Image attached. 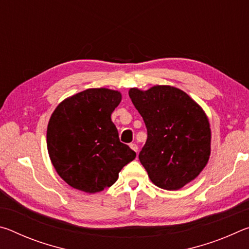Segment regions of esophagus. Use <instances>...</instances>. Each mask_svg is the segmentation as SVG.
Returning <instances> with one entry per match:
<instances>
[{
  "label": "esophagus",
  "instance_id": "1",
  "mask_svg": "<svg viewBox=\"0 0 249 249\" xmlns=\"http://www.w3.org/2000/svg\"><path fill=\"white\" fill-rule=\"evenodd\" d=\"M129 147H130V148H132L134 151H136V153L138 151V146H137L136 144H135V142H133V144H130Z\"/></svg>",
  "mask_w": 249,
  "mask_h": 249
}]
</instances>
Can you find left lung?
<instances>
[{
  "instance_id": "left-lung-1",
  "label": "left lung",
  "mask_w": 249,
  "mask_h": 249,
  "mask_svg": "<svg viewBox=\"0 0 249 249\" xmlns=\"http://www.w3.org/2000/svg\"><path fill=\"white\" fill-rule=\"evenodd\" d=\"M147 128L140 153L151 182L179 190L195 180L209 161L211 128L208 116L185 92L170 86L128 92Z\"/></svg>"
}]
</instances>
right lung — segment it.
I'll use <instances>...</instances> for the list:
<instances>
[{"label": "right lung", "instance_id": "add662e5", "mask_svg": "<svg viewBox=\"0 0 249 249\" xmlns=\"http://www.w3.org/2000/svg\"><path fill=\"white\" fill-rule=\"evenodd\" d=\"M121 92L88 89L58 105L47 127L50 160L62 180L74 189L95 193L111 187L119 172L136 157L120 142L111 114Z\"/></svg>", "mask_w": 249, "mask_h": 249}]
</instances>
